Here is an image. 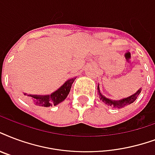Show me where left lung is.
I'll return each mask as SVG.
<instances>
[{
  "instance_id": "8db88e82",
  "label": "left lung",
  "mask_w": 155,
  "mask_h": 155,
  "mask_svg": "<svg viewBox=\"0 0 155 155\" xmlns=\"http://www.w3.org/2000/svg\"><path fill=\"white\" fill-rule=\"evenodd\" d=\"M97 89H98V93H99V97L101 98V100H102L103 102H105L106 104H107L108 106H111V107H118V108H120V107H123V106H126L127 104H131L133 103V101H135L137 96L140 94V91L141 89H139V90L135 93V94H133L132 96L128 97L127 98H124L122 100H120V101H112V100H110V99L106 98L104 96L101 95V93H100V89H99V87L97 86Z\"/></svg>"
}]
</instances>
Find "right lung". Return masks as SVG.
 I'll return each mask as SVG.
<instances>
[{
  "mask_svg": "<svg viewBox=\"0 0 155 155\" xmlns=\"http://www.w3.org/2000/svg\"><path fill=\"white\" fill-rule=\"evenodd\" d=\"M75 80V78L68 80L61 88H59L56 92L52 93L51 95H48V96L28 95V97H30V99H31L33 102L37 106H45V107L56 106L66 99L67 95L69 94L71 85Z\"/></svg>",
  "mask_w": 155,
  "mask_h": 155,
  "instance_id": "add662e5",
  "label": "right lung"
}]
</instances>
